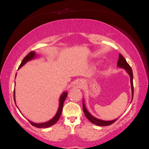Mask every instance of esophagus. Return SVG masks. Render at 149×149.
Masks as SVG:
<instances>
[{
  "label": "esophagus",
  "instance_id": "1",
  "mask_svg": "<svg viewBox=\"0 0 149 149\" xmlns=\"http://www.w3.org/2000/svg\"><path fill=\"white\" fill-rule=\"evenodd\" d=\"M82 84H81H81H80V86H83Z\"/></svg>",
  "mask_w": 149,
  "mask_h": 149
}]
</instances>
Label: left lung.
Masks as SVG:
<instances>
[{
	"label": "left lung",
	"mask_w": 149,
	"mask_h": 149,
	"mask_svg": "<svg viewBox=\"0 0 149 149\" xmlns=\"http://www.w3.org/2000/svg\"><path fill=\"white\" fill-rule=\"evenodd\" d=\"M118 66L119 68H124L125 70V71L127 72V73L129 74L130 78V83H131V88H132V100H133V96H134V86H133V73H132V70L131 67L130 66V65L127 63V62L126 61L125 58L123 57V56L121 55L120 53L119 54V60L118 61ZM83 112L84 113V115L86 117L87 119L92 123L94 124H96L97 125H100V126H107V125H111L112 124H113L114 122H116L118 119H116L114 120H109V121H107V120H102L98 119L96 118H94V116H93L88 111L87 109L86 108L84 101H83Z\"/></svg>",
	"instance_id": "8db88e82"
}]
</instances>
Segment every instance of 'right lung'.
<instances>
[{"mask_svg": "<svg viewBox=\"0 0 149 149\" xmlns=\"http://www.w3.org/2000/svg\"><path fill=\"white\" fill-rule=\"evenodd\" d=\"M36 56L35 55V52H30L27 55H26L24 58V60H22L21 64L20 65L19 68H20L24 66L26 62L29 61V60H31L35 58ZM67 94L68 93L66 92H64L60 96V105H59V107H58V111L56 112V115L55 116V117L53 119H52L51 120H49V121L47 122V123H41V124H37V123H34L33 122H31L30 120H29V123L32 125L33 126L35 127H37V128H47L50 127V126L53 125L55 124L56 122L59 119V118H60V116L61 114V112H62V110H63V103L66 100V98L67 97ZM13 98H14V101L15 103V89L13 90Z\"/></svg>", "mask_w": 149, "mask_h": 149, "instance_id": "obj_1", "label": "right lung"}]
</instances>
